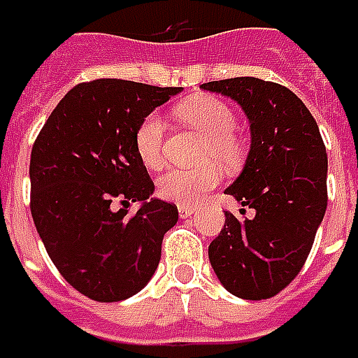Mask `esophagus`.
<instances>
[{"mask_svg": "<svg viewBox=\"0 0 358 358\" xmlns=\"http://www.w3.org/2000/svg\"><path fill=\"white\" fill-rule=\"evenodd\" d=\"M178 214L180 218H189L193 214V208L192 206H178Z\"/></svg>", "mask_w": 358, "mask_h": 358, "instance_id": "esophagus-1", "label": "esophagus"}]
</instances>
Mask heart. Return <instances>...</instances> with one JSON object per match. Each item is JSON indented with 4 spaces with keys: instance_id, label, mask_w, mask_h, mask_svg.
I'll return each mask as SVG.
<instances>
[{
    "instance_id": "obj_1",
    "label": "heart",
    "mask_w": 358,
    "mask_h": 358,
    "mask_svg": "<svg viewBox=\"0 0 358 358\" xmlns=\"http://www.w3.org/2000/svg\"><path fill=\"white\" fill-rule=\"evenodd\" d=\"M176 117L206 138L199 169H171L157 180V195L180 206L197 205L218 186L222 172L216 163L235 169L245 159V140L233 131L237 115L222 98L195 94L174 108ZM134 150L148 169H159L165 161V123L157 113H148L134 131Z\"/></svg>"
}]
</instances>
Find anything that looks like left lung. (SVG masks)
I'll return each mask as SVG.
<instances>
[{
	"instance_id": "8db88e82",
	"label": "left lung",
	"mask_w": 358,
	"mask_h": 358,
	"mask_svg": "<svg viewBox=\"0 0 358 358\" xmlns=\"http://www.w3.org/2000/svg\"><path fill=\"white\" fill-rule=\"evenodd\" d=\"M201 89L239 102L250 121L252 144L245 169L226 193L256 210L252 220L226 210L208 260L229 292L267 300L296 279L311 252L327 213V148L311 112L282 85L231 78Z\"/></svg>"
}]
</instances>
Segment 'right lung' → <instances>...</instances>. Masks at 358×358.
I'll list each match as a JSON object with an SVG mask.
<instances>
[{
  "label": "right lung",
  "mask_w": 358,
  "mask_h": 358,
  "mask_svg": "<svg viewBox=\"0 0 358 358\" xmlns=\"http://www.w3.org/2000/svg\"><path fill=\"white\" fill-rule=\"evenodd\" d=\"M180 91L125 79L79 83L34 142L31 218L60 275L91 300L121 301L142 290L165 233L178 222L176 205L150 199L153 182L134 150V131ZM136 200L143 206L131 215Z\"/></svg>",
  "instance_id": "obj_1"
}]
</instances>
